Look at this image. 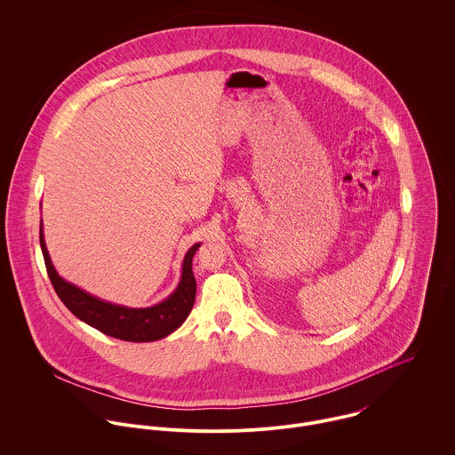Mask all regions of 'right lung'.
Wrapping results in <instances>:
<instances>
[{
  "mask_svg": "<svg viewBox=\"0 0 455 455\" xmlns=\"http://www.w3.org/2000/svg\"><path fill=\"white\" fill-rule=\"evenodd\" d=\"M201 243L193 245L182 262V275L177 289L161 303L147 308H130L100 299L84 289L66 282L56 271L44 238V224H40V247L47 266L49 278L66 308L82 323L124 341H156L184 324L189 317L196 299V278L193 258Z\"/></svg>",
  "mask_w": 455,
  "mask_h": 455,
  "instance_id": "1",
  "label": "right lung"
}]
</instances>
